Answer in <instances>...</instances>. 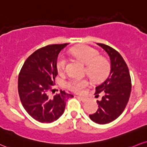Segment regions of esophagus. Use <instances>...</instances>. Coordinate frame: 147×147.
<instances>
[{"mask_svg": "<svg viewBox=\"0 0 147 147\" xmlns=\"http://www.w3.org/2000/svg\"><path fill=\"white\" fill-rule=\"evenodd\" d=\"M78 98L80 100H81V101H82L83 102H87L88 100V99L87 98H85V97H81V96H79L78 97Z\"/></svg>", "mask_w": 147, "mask_h": 147, "instance_id": "1", "label": "esophagus"}]
</instances>
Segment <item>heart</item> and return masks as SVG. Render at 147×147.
<instances>
[{
    "instance_id": "b5f03b06",
    "label": "heart",
    "mask_w": 147,
    "mask_h": 147,
    "mask_svg": "<svg viewBox=\"0 0 147 147\" xmlns=\"http://www.w3.org/2000/svg\"><path fill=\"white\" fill-rule=\"evenodd\" d=\"M70 53L76 59L86 65V72L94 81H102L107 77L110 70V63L105 58L100 57L98 51L88 46H81L70 49ZM67 59L63 55H60L57 61V68L59 73L64 72L66 68ZM86 79L73 77L66 81V87L70 90L80 93L88 86Z\"/></svg>"
}]
</instances>
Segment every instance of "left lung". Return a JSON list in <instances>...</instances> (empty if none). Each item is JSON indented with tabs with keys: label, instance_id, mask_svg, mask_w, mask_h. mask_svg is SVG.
Here are the masks:
<instances>
[{
	"label": "left lung",
	"instance_id": "left-lung-1",
	"mask_svg": "<svg viewBox=\"0 0 147 147\" xmlns=\"http://www.w3.org/2000/svg\"><path fill=\"white\" fill-rule=\"evenodd\" d=\"M106 51L110 58L111 69L108 77L96 87L95 94L103 96L96 100L98 108L90 118L98 124H107L116 120L123 112L129 99L131 81L129 68L118 51L103 44H97Z\"/></svg>",
	"mask_w": 147,
	"mask_h": 147
}]
</instances>
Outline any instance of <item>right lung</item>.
<instances>
[{
  "instance_id": "obj_1",
  "label": "right lung",
  "mask_w": 147,
  "mask_h": 147,
  "mask_svg": "<svg viewBox=\"0 0 147 147\" xmlns=\"http://www.w3.org/2000/svg\"><path fill=\"white\" fill-rule=\"evenodd\" d=\"M68 45H48L35 51L19 73L18 88L21 102L26 112L40 123L57 121L63 114L66 100L73 97L62 90L52 98L48 94L57 75L58 55Z\"/></svg>"
}]
</instances>
